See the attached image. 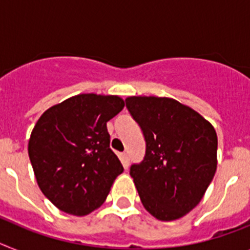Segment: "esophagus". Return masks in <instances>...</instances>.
I'll return each mask as SVG.
<instances>
[{
  "label": "esophagus",
  "instance_id": "1",
  "mask_svg": "<svg viewBox=\"0 0 250 250\" xmlns=\"http://www.w3.org/2000/svg\"><path fill=\"white\" fill-rule=\"evenodd\" d=\"M121 160H122V164H123V167H127L129 164V157H128V154L127 152H123V154H121Z\"/></svg>",
  "mask_w": 250,
  "mask_h": 250
}]
</instances>
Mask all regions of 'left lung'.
I'll list each match as a JSON object with an SVG mask.
<instances>
[{"label":"left lung","mask_w":250,"mask_h":250,"mask_svg":"<svg viewBox=\"0 0 250 250\" xmlns=\"http://www.w3.org/2000/svg\"><path fill=\"white\" fill-rule=\"evenodd\" d=\"M125 106L146 141L144 160L129 170L142 205L161 221L183 217L200 203L216 173L215 128L170 98L129 96Z\"/></svg>","instance_id":"obj_1"}]
</instances>
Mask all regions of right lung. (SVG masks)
Returning a JSON list of instances; mask_svg holds the SVG:
<instances>
[{
  "label": "right lung",
  "mask_w": 250,
  "mask_h": 250,
  "mask_svg": "<svg viewBox=\"0 0 250 250\" xmlns=\"http://www.w3.org/2000/svg\"><path fill=\"white\" fill-rule=\"evenodd\" d=\"M123 108L119 96L80 94L38 119L29 157L38 186L61 211L85 216L104 203L123 171L109 146L106 122Z\"/></svg>",
  "instance_id": "right-lung-1"
}]
</instances>
